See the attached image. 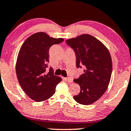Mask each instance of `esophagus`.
Returning a JSON list of instances; mask_svg holds the SVG:
<instances>
[{
	"label": "esophagus",
	"mask_w": 131,
	"mask_h": 131,
	"mask_svg": "<svg viewBox=\"0 0 131 131\" xmlns=\"http://www.w3.org/2000/svg\"><path fill=\"white\" fill-rule=\"evenodd\" d=\"M64 80H66L67 82H69V83H72L73 82V80H72V79H71V78H64Z\"/></svg>",
	"instance_id": "1"
}]
</instances>
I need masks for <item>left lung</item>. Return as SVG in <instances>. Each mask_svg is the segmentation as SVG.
<instances>
[{
    "instance_id": "8db88e82",
    "label": "left lung",
    "mask_w": 131,
    "mask_h": 131,
    "mask_svg": "<svg viewBox=\"0 0 131 131\" xmlns=\"http://www.w3.org/2000/svg\"><path fill=\"white\" fill-rule=\"evenodd\" d=\"M66 42L75 51L77 67L85 68L79 79H74L80 85V92L73 98L82 105H91L103 95L110 82L112 63L110 52L89 34H82Z\"/></svg>"
}]
</instances>
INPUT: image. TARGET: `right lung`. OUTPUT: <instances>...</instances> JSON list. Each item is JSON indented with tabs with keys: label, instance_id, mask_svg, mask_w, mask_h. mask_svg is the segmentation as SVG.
Listing matches in <instances>:
<instances>
[{
	"label": "right lung",
	"instance_id": "add662e5",
	"mask_svg": "<svg viewBox=\"0 0 131 131\" xmlns=\"http://www.w3.org/2000/svg\"><path fill=\"white\" fill-rule=\"evenodd\" d=\"M63 42V39L50 37L43 32L35 33L26 39L18 54L16 65V75L20 85L29 98L43 102L50 98L62 79L54 75L52 68L47 72L49 49L54 44Z\"/></svg>",
	"mask_w": 131,
	"mask_h": 131
}]
</instances>
